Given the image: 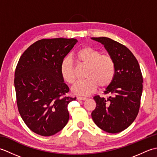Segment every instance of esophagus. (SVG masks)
<instances>
[{"label": "esophagus", "mask_w": 157, "mask_h": 157, "mask_svg": "<svg viewBox=\"0 0 157 157\" xmlns=\"http://www.w3.org/2000/svg\"><path fill=\"white\" fill-rule=\"evenodd\" d=\"M77 100H78V101H85V100H86V98L83 97V96H78V97H77Z\"/></svg>", "instance_id": "obj_1"}]
</instances>
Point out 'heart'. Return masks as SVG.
I'll return each mask as SVG.
<instances>
[{"instance_id": "b5f03b06", "label": "heart", "mask_w": 157, "mask_h": 157, "mask_svg": "<svg viewBox=\"0 0 157 157\" xmlns=\"http://www.w3.org/2000/svg\"><path fill=\"white\" fill-rule=\"evenodd\" d=\"M74 58L79 64L86 66V79L77 82L72 92L77 95L89 96L93 94L99 86L105 88L112 82L115 74V62L110 55L101 52L91 46H84L79 49ZM60 72L63 80L72 84L75 80L74 67L69 60L63 61Z\"/></svg>"}]
</instances>
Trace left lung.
Wrapping results in <instances>:
<instances>
[{
  "label": "left lung",
  "mask_w": 157,
  "mask_h": 157,
  "mask_svg": "<svg viewBox=\"0 0 157 157\" xmlns=\"http://www.w3.org/2000/svg\"><path fill=\"white\" fill-rule=\"evenodd\" d=\"M104 45L115 62V74L104 92L108 98L94 97L96 103L92 112L95 124L105 132L119 133L134 122L139 112L143 78L137 59L120 43L106 38H92Z\"/></svg>",
  "instance_id": "8db88e82"
}]
</instances>
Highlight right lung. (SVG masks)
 <instances>
[{
    "label": "right lung",
    "mask_w": 157,
    "mask_h": 157,
    "mask_svg": "<svg viewBox=\"0 0 157 157\" xmlns=\"http://www.w3.org/2000/svg\"><path fill=\"white\" fill-rule=\"evenodd\" d=\"M77 42L74 38L40 40L25 50L17 65L14 84L19 114L38 135H54L69 121L67 106L76 98L65 96L69 88L60 67Z\"/></svg>",
    "instance_id": "add662e5"
}]
</instances>
